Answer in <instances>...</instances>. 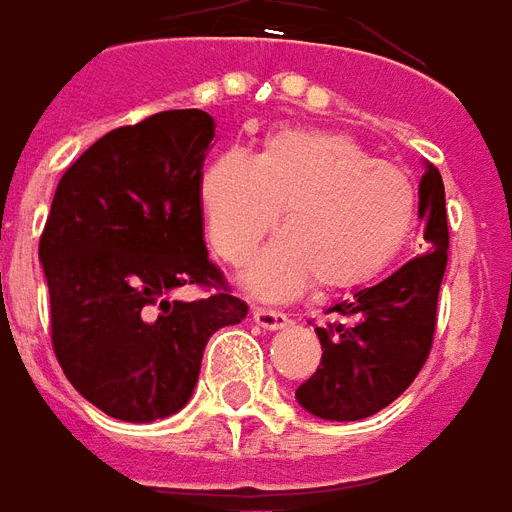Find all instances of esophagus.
Wrapping results in <instances>:
<instances>
[{
  "label": "esophagus",
  "instance_id": "obj_1",
  "mask_svg": "<svg viewBox=\"0 0 512 512\" xmlns=\"http://www.w3.org/2000/svg\"><path fill=\"white\" fill-rule=\"evenodd\" d=\"M253 321L261 326V329H283L288 326V315L286 313H278V310H267V307H253Z\"/></svg>",
  "mask_w": 512,
  "mask_h": 512
}]
</instances>
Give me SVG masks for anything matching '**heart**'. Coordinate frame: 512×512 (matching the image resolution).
<instances>
[{"instance_id": "obj_1", "label": "heart", "mask_w": 512, "mask_h": 512, "mask_svg": "<svg viewBox=\"0 0 512 512\" xmlns=\"http://www.w3.org/2000/svg\"><path fill=\"white\" fill-rule=\"evenodd\" d=\"M199 205L215 253L245 264L283 213V237L242 272L259 299L367 283L397 259L418 221V191L405 172L375 161L334 132L283 129L256 156L226 151L199 180Z\"/></svg>"}]
</instances>
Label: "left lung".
<instances>
[{
  "instance_id": "obj_1",
  "label": "left lung",
  "mask_w": 512,
  "mask_h": 512,
  "mask_svg": "<svg viewBox=\"0 0 512 512\" xmlns=\"http://www.w3.org/2000/svg\"><path fill=\"white\" fill-rule=\"evenodd\" d=\"M426 253L394 275L329 307L334 321L315 326L321 364L297 388V402L326 421L375 416L405 391L429 359L437 297L448 264L443 178L426 164L418 186Z\"/></svg>"
}]
</instances>
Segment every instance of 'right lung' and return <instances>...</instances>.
<instances>
[{
    "mask_svg": "<svg viewBox=\"0 0 512 512\" xmlns=\"http://www.w3.org/2000/svg\"><path fill=\"white\" fill-rule=\"evenodd\" d=\"M213 137L205 110H164L99 137L56 188L40 237L53 351L69 383L118 421L178 413L210 334L248 315L202 237L199 180ZM180 285L214 291L169 300Z\"/></svg>",
    "mask_w": 512,
    "mask_h": 512,
    "instance_id": "1",
    "label": "right lung"
}]
</instances>
